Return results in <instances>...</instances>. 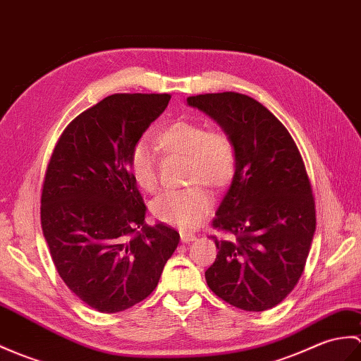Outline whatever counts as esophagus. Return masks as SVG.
Listing matches in <instances>:
<instances>
[{"mask_svg": "<svg viewBox=\"0 0 361 361\" xmlns=\"http://www.w3.org/2000/svg\"><path fill=\"white\" fill-rule=\"evenodd\" d=\"M181 241L183 243H190V241H194V240H197V237L194 235V233H189V232H181Z\"/></svg>", "mask_w": 361, "mask_h": 361, "instance_id": "1", "label": "esophagus"}]
</instances>
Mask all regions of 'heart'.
Instances as JSON below:
<instances>
[{
    "label": "heart",
    "instance_id": "heart-1",
    "mask_svg": "<svg viewBox=\"0 0 361 361\" xmlns=\"http://www.w3.org/2000/svg\"><path fill=\"white\" fill-rule=\"evenodd\" d=\"M157 145L167 154L189 158L188 183L197 186L158 197L152 203V214L157 220L178 229H194L212 206L211 192L198 183L215 189L228 186L237 171L235 142L223 130H207L204 123L181 118L158 133ZM129 172L141 190L154 194L158 189L155 155L146 142L140 141L132 147Z\"/></svg>",
    "mask_w": 361,
    "mask_h": 361
}]
</instances>
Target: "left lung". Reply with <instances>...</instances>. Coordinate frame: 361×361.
<instances>
[{"label": "left lung", "instance_id": "obj_1", "mask_svg": "<svg viewBox=\"0 0 361 361\" xmlns=\"http://www.w3.org/2000/svg\"><path fill=\"white\" fill-rule=\"evenodd\" d=\"M235 142L237 171L212 226L235 240H216L204 272L216 297L243 311H267L303 274L315 232V201L303 158L276 116L237 92L189 97Z\"/></svg>", "mask_w": 361, "mask_h": 361}]
</instances>
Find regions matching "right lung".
Masks as SVG:
<instances>
[{
  "label": "right lung",
  "instance_id": "1",
  "mask_svg": "<svg viewBox=\"0 0 361 361\" xmlns=\"http://www.w3.org/2000/svg\"><path fill=\"white\" fill-rule=\"evenodd\" d=\"M169 94H115L80 114L58 140L41 194V228L58 274L98 312L115 314L152 294L180 233L147 226L129 172L142 133Z\"/></svg>",
  "mask_w": 361,
  "mask_h": 361
}]
</instances>
